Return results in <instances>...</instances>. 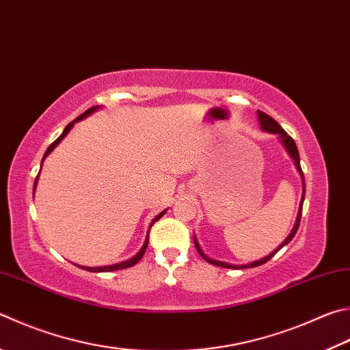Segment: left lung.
<instances>
[{
  "label": "left lung",
  "mask_w": 350,
  "mask_h": 350,
  "mask_svg": "<svg viewBox=\"0 0 350 350\" xmlns=\"http://www.w3.org/2000/svg\"><path fill=\"white\" fill-rule=\"evenodd\" d=\"M257 118H258V122H260V126H262V130H265V131H268V133H274V135H278V137H280V141H282V144H283V147L286 148V151H288V154L292 157V161H294V165H295V168H297V171L298 173H300V176H301V182H303V194H301V200H300V208H298V214H297V220H295V225H294V228H292V231H291V234L288 237L284 239V241L282 245H278L277 246V250L275 251H272L269 256H266L265 258H260V260H257V262H252V263H247V265H240V266H237V265H230V263H224V262H219V260H211L209 257H206L205 254H203V251L200 250V246H199V243H197V239L194 237V245H196V250H197V252L200 254V256L203 257V260H206L208 263H211V265H215V266H220V268H232V269H245V268H256V266H260V265H263V263H266V262H269V260L275 256V254L282 250V247L284 246V245H288L289 241L294 239V236L297 234V231H298V226H300V219H301V209H303V200H304V194H306V183H304V176H303V171H301V167H300V154H298V150H297V145H295V142H294V139H292L288 133H286L282 126H280V124L277 122L275 119H272L269 114H266V113H263V111H257Z\"/></svg>",
  "instance_id": "obj_1"
}]
</instances>
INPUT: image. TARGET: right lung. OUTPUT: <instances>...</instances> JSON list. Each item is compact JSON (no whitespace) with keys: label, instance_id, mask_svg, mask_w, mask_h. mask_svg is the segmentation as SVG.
I'll return each mask as SVG.
<instances>
[{"label":"right lung","instance_id":"add662e5","mask_svg":"<svg viewBox=\"0 0 350 350\" xmlns=\"http://www.w3.org/2000/svg\"><path fill=\"white\" fill-rule=\"evenodd\" d=\"M99 109V105H96V107H92V109H88L87 111H84L81 114V116H78L76 118L75 120H72V122H70L66 129H64V131L61 133V136L56 139V141L53 142V144H50V147L47 148V151H46V154H44V157H42V161H41V167H42V162H44V159H46L50 153H52L53 151V148L56 147V145H58L62 139H64L66 136H67V133L72 130V126L75 125V122H78V120H81V119H84V118H87V116H90L92 113H94ZM38 177H40V173H38V176H36V179H35V185H33V191H35V188H36V182H38ZM167 213V209H165V211H162L161 214H157L156 217L153 219V221H151V225H150V228H148V234H150V230H151V226L154 225V221H157L159 219L162 217V215ZM147 246H148V236H147V239H145V243H144V246L141 247V251H139L135 257H131L130 260H125V262H122V263H116V265H111V266H96V268H90V266H79V268H82V269H85V271H90V272H109V271H118V269H125V268H130V266H135L139 260H141L142 257H144V254H145V251H147Z\"/></svg>","mask_w":350,"mask_h":350}]
</instances>
